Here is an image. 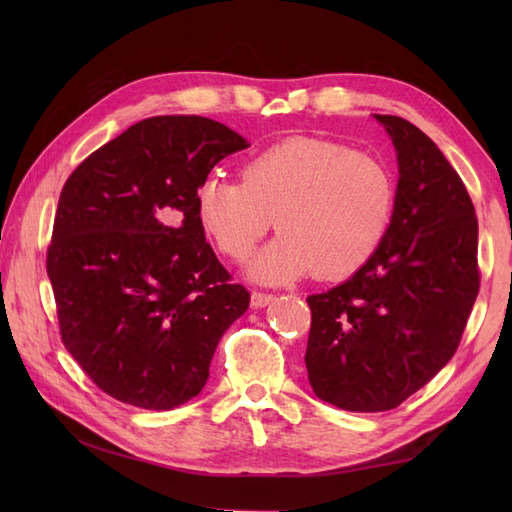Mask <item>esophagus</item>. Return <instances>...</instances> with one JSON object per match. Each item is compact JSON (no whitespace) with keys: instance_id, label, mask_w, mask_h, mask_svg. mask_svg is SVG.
<instances>
[{"instance_id":"34e87169","label":"esophagus","mask_w":512,"mask_h":512,"mask_svg":"<svg viewBox=\"0 0 512 512\" xmlns=\"http://www.w3.org/2000/svg\"><path fill=\"white\" fill-rule=\"evenodd\" d=\"M275 301V295H270V292H259V290H255L253 295H250V303H253L255 308H266V306H270V303Z\"/></svg>"}]
</instances>
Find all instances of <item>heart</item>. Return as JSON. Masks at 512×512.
Instances as JSON below:
<instances>
[{"mask_svg":"<svg viewBox=\"0 0 512 512\" xmlns=\"http://www.w3.org/2000/svg\"><path fill=\"white\" fill-rule=\"evenodd\" d=\"M394 202L383 160L321 138L281 140L244 162L242 180L209 173L195 189L204 231L235 262L275 222L281 237L253 266L266 281L354 275L383 242Z\"/></svg>","mask_w":512,"mask_h":512,"instance_id":"heart-1","label":"heart"}]
</instances>
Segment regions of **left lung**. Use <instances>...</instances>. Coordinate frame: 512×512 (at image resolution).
I'll list each match as a JSON object with an SVG mask.
<instances>
[{"instance_id":"left-lung-1","label":"left lung","mask_w":512,"mask_h":512,"mask_svg":"<svg viewBox=\"0 0 512 512\" xmlns=\"http://www.w3.org/2000/svg\"><path fill=\"white\" fill-rule=\"evenodd\" d=\"M398 154L394 215L372 259L321 295L306 367L321 400L389 411L451 361L480 292L477 215L433 140L400 116H380Z\"/></svg>"}]
</instances>
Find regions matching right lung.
<instances>
[{"instance_id": "right-lung-1", "label": "right lung", "mask_w": 512, "mask_h": 512, "mask_svg": "<svg viewBox=\"0 0 512 512\" xmlns=\"http://www.w3.org/2000/svg\"><path fill=\"white\" fill-rule=\"evenodd\" d=\"M246 147L211 118L154 116L65 180L46 270L65 350L107 396L167 411L206 385L250 292L204 239L195 189Z\"/></svg>"}]
</instances>
